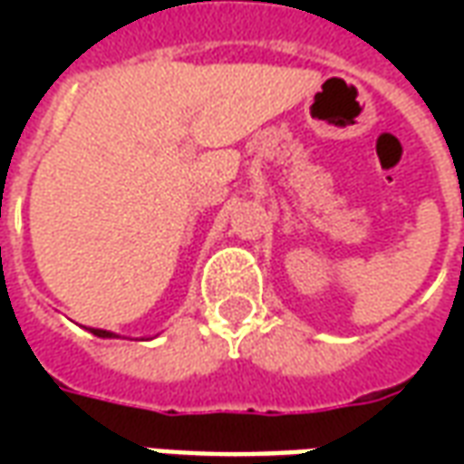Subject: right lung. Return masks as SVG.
I'll return each instance as SVG.
<instances>
[{
  "mask_svg": "<svg viewBox=\"0 0 464 464\" xmlns=\"http://www.w3.org/2000/svg\"><path fill=\"white\" fill-rule=\"evenodd\" d=\"M89 331L94 333V335H99V338H119V335H114L111 331H102V328H89Z\"/></svg>",
  "mask_w": 464,
  "mask_h": 464,
  "instance_id": "right-lung-1",
  "label": "right lung"
}]
</instances>
